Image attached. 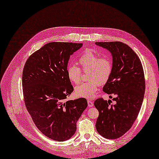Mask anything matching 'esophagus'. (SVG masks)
I'll list each match as a JSON object with an SVG mask.
<instances>
[{
	"instance_id": "1",
	"label": "esophagus",
	"mask_w": 159,
	"mask_h": 159,
	"mask_svg": "<svg viewBox=\"0 0 159 159\" xmlns=\"http://www.w3.org/2000/svg\"><path fill=\"white\" fill-rule=\"evenodd\" d=\"M88 106L89 107H92L93 106V102L90 100H88Z\"/></svg>"
}]
</instances>
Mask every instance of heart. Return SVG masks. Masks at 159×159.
Returning <instances> with one entry per match:
<instances>
[{
  "instance_id": "1",
  "label": "heart",
  "mask_w": 159,
  "mask_h": 159,
  "mask_svg": "<svg viewBox=\"0 0 159 159\" xmlns=\"http://www.w3.org/2000/svg\"><path fill=\"white\" fill-rule=\"evenodd\" d=\"M80 69L88 71V82H83L75 88V95L86 99L93 98L99 88V83L104 84L109 80L112 72V61L109 57H101L98 53L85 51L79 59ZM75 65L67 68L68 79L73 84H78L81 79V70Z\"/></svg>"
}]
</instances>
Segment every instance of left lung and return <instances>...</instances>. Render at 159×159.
I'll use <instances>...</instances> for the list:
<instances>
[{"label":"left lung","instance_id":"8db88e82","mask_svg":"<svg viewBox=\"0 0 159 159\" xmlns=\"http://www.w3.org/2000/svg\"><path fill=\"white\" fill-rule=\"evenodd\" d=\"M95 44L112 54V72L102 90L110 98L114 95L116 102L111 105V100L95 101L99 111L95 127L102 137L116 139L130 129L139 114L146 86L143 70L139 57L127 45L120 41Z\"/></svg>","mask_w":159,"mask_h":159}]
</instances>
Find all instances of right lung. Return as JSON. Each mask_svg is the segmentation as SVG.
I'll use <instances>...</instances> for the list:
<instances>
[{
  "mask_svg": "<svg viewBox=\"0 0 159 159\" xmlns=\"http://www.w3.org/2000/svg\"><path fill=\"white\" fill-rule=\"evenodd\" d=\"M82 43L51 42L27 59L22 77L27 110L38 129L49 139L64 142L77 130V122L88 107L85 98L66 101L73 92L67 75L70 56Z\"/></svg>",
  "mask_w": 159,
  "mask_h": 159,
  "instance_id": "right-lung-1",
  "label": "right lung"
}]
</instances>
